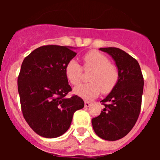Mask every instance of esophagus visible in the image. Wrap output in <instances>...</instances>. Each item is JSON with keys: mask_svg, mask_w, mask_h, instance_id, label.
<instances>
[{"mask_svg": "<svg viewBox=\"0 0 160 160\" xmlns=\"http://www.w3.org/2000/svg\"><path fill=\"white\" fill-rule=\"evenodd\" d=\"M84 103H85V107H89L90 105H91V103H92V102H91L90 101H85Z\"/></svg>", "mask_w": 160, "mask_h": 160, "instance_id": "34e87169", "label": "esophagus"}]
</instances>
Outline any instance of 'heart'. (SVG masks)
<instances>
[{
    "label": "heart",
    "mask_w": 160,
    "mask_h": 160,
    "mask_svg": "<svg viewBox=\"0 0 160 160\" xmlns=\"http://www.w3.org/2000/svg\"><path fill=\"white\" fill-rule=\"evenodd\" d=\"M84 70H93L89 77L90 82L80 85L74 89V93L85 99L97 97L100 92L108 94L116 87L119 79V70L115 65L110 62L103 53L91 50L82 57ZM65 74L73 86L80 84L82 68L75 60H70L65 66Z\"/></svg>",
    "instance_id": "heart-1"
}]
</instances>
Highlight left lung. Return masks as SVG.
Returning <instances> with one entry per match:
<instances>
[{
  "instance_id": "obj_1",
  "label": "left lung",
  "mask_w": 160,
  "mask_h": 160,
  "mask_svg": "<svg viewBox=\"0 0 160 160\" xmlns=\"http://www.w3.org/2000/svg\"><path fill=\"white\" fill-rule=\"evenodd\" d=\"M111 55L119 70L116 87L101 102L104 109L92 118L94 132L102 139L118 140L131 131L138 118L143 91V76L136 59L115 47L100 48Z\"/></svg>"
}]
</instances>
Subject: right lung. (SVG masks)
Returning a JSON list of instances; mask_svg holds the SVG:
<instances>
[{"instance_id": "obj_1", "label": "right lung", "mask_w": 160, "mask_h": 160, "mask_svg": "<svg viewBox=\"0 0 160 160\" xmlns=\"http://www.w3.org/2000/svg\"><path fill=\"white\" fill-rule=\"evenodd\" d=\"M77 53L66 46L48 45L25 57L18 78V93L25 121L38 135L57 138L70 128L76 111L84 107L65 74L66 63Z\"/></svg>"}]
</instances>
